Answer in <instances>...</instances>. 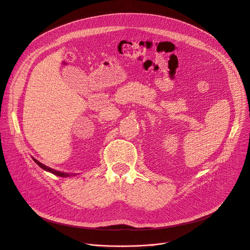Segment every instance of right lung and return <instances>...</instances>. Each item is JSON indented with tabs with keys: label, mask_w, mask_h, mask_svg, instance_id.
I'll use <instances>...</instances> for the list:
<instances>
[{
	"label": "right lung",
	"mask_w": 250,
	"mask_h": 250,
	"mask_svg": "<svg viewBox=\"0 0 250 250\" xmlns=\"http://www.w3.org/2000/svg\"><path fill=\"white\" fill-rule=\"evenodd\" d=\"M33 160L35 161V163H36L40 167H42V169H44V170L50 171V172H52V173H54V174H56V175H58V176H62V177L69 176V174H67V173H64V172H61V171L55 170V169H53V168H51V167H47V166H44V165L41 164L40 162H38L37 160H35V158H33Z\"/></svg>",
	"instance_id": "add662e5"
}]
</instances>
